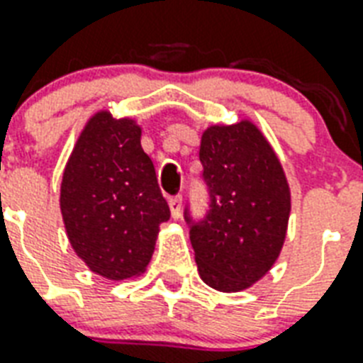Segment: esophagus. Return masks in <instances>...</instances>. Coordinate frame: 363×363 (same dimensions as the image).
<instances>
[{
  "label": "esophagus",
  "mask_w": 363,
  "mask_h": 363,
  "mask_svg": "<svg viewBox=\"0 0 363 363\" xmlns=\"http://www.w3.org/2000/svg\"><path fill=\"white\" fill-rule=\"evenodd\" d=\"M169 207H171V215H173V218L181 217V209H182V196H181V194H177V196H171Z\"/></svg>",
  "instance_id": "1"
}]
</instances>
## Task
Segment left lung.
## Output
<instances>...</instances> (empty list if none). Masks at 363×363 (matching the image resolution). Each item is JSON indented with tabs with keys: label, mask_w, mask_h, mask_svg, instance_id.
<instances>
[{
	"label": "left lung",
	"mask_w": 363,
	"mask_h": 363,
	"mask_svg": "<svg viewBox=\"0 0 363 363\" xmlns=\"http://www.w3.org/2000/svg\"><path fill=\"white\" fill-rule=\"evenodd\" d=\"M200 162L209 209L184 207L201 280L242 291L272 268L286 240L291 196L278 157L251 121L213 125L201 135Z\"/></svg>",
	"instance_id": "obj_1"
}]
</instances>
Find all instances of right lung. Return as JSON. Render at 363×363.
I'll return each instance as SVG.
<instances>
[{
    "instance_id": "obj_1",
    "label": "right lung",
    "mask_w": 363,
    "mask_h": 363,
    "mask_svg": "<svg viewBox=\"0 0 363 363\" xmlns=\"http://www.w3.org/2000/svg\"><path fill=\"white\" fill-rule=\"evenodd\" d=\"M60 211L72 247L93 272L110 280L145 272L171 211L135 121L108 112L87 121L66 163Z\"/></svg>"
}]
</instances>
